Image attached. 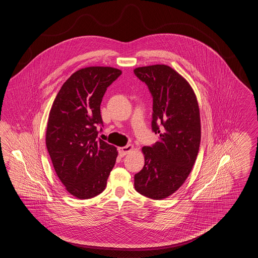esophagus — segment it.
<instances>
[{
  "mask_svg": "<svg viewBox=\"0 0 258 258\" xmlns=\"http://www.w3.org/2000/svg\"><path fill=\"white\" fill-rule=\"evenodd\" d=\"M118 150H119L120 157H124L125 155H127L130 152H132L134 150V145L130 144V145H126L124 147L119 148Z\"/></svg>",
  "mask_w": 258,
  "mask_h": 258,
  "instance_id": "obj_1",
  "label": "esophagus"
}]
</instances>
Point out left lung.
<instances>
[{
	"label": "left lung",
	"instance_id": "8db88e82",
	"mask_svg": "<svg viewBox=\"0 0 258 258\" xmlns=\"http://www.w3.org/2000/svg\"><path fill=\"white\" fill-rule=\"evenodd\" d=\"M134 72L152 94V130L160 135L155 145L142 148L145 164L135 175V187L142 196L160 200L184 184L197 160L199 106L189 83L170 67L153 64Z\"/></svg>",
	"mask_w": 258,
	"mask_h": 258
}]
</instances>
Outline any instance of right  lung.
I'll use <instances>...</instances> for the list:
<instances>
[{"label": "right lung", "instance_id": "right-lung-1", "mask_svg": "<svg viewBox=\"0 0 258 258\" xmlns=\"http://www.w3.org/2000/svg\"><path fill=\"white\" fill-rule=\"evenodd\" d=\"M122 72L88 67L71 75L49 112L46 147L66 189L79 199L101 194L118 156L117 148L98 139L100 103L107 87Z\"/></svg>", "mask_w": 258, "mask_h": 258}]
</instances>
